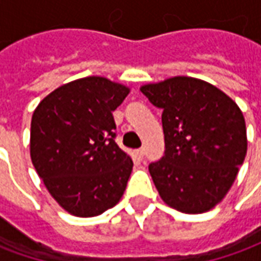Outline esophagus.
<instances>
[{"mask_svg":"<svg viewBox=\"0 0 261 261\" xmlns=\"http://www.w3.org/2000/svg\"><path fill=\"white\" fill-rule=\"evenodd\" d=\"M137 156H140V158H142L144 155H145V148H138L136 151Z\"/></svg>","mask_w":261,"mask_h":261,"instance_id":"obj_1","label":"esophagus"}]
</instances>
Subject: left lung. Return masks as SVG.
<instances>
[{"label": "left lung", "mask_w": 261, "mask_h": 261, "mask_svg": "<svg viewBox=\"0 0 261 261\" xmlns=\"http://www.w3.org/2000/svg\"><path fill=\"white\" fill-rule=\"evenodd\" d=\"M162 109L165 155L149 164L159 196L186 214L210 211L229 192L247 151L241 109L205 81L173 76L141 86Z\"/></svg>", "instance_id": "left-lung-1"}]
</instances>
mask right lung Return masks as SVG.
<instances>
[{
	"label": "right lung",
	"mask_w": 261,
	"mask_h": 261,
	"mask_svg": "<svg viewBox=\"0 0 261 261\" xmlns=\"http://www.w3.org/2000/svg\"><path fill=\"white\" fill-rule=\"evenodd\" d=\"M128 92L108 78L86 76L57 88L33 112L32 164L72 215H100L124 193L133 161L114 142L113 112Z\"/></svg>",
	"instance_id": "obj_1"
}]
</instances>
